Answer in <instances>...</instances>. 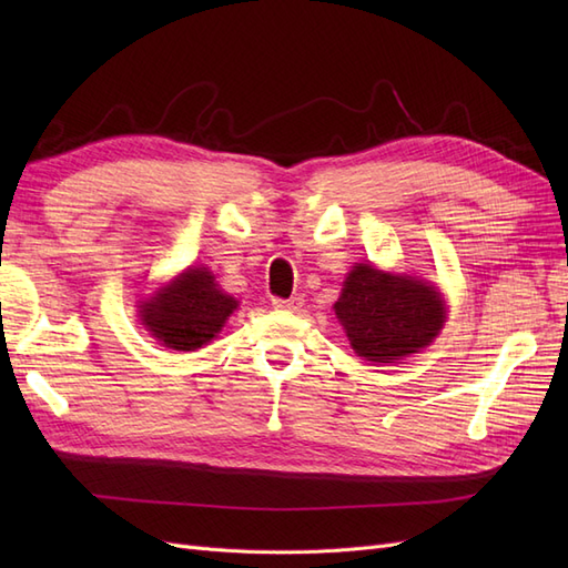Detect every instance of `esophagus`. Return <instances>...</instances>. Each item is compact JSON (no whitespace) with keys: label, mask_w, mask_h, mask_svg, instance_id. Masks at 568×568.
<instances>
[{"label":"esophagus","mask_w":568,"mask_h":568,"mask_svg":"<svg viewBox=\"0 0 568 568\" xmlns=\"http://www.w3.org/2000/svg\"><path fill=\"white\" fill-rule=\"evenodd\" d=\"M272 305L277 307V311H288V313H296L303 307V296H291V298H272Z\"/></svg>","instance_id":"obj_1"}]
</instances>
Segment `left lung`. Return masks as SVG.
<instances>
[{"label":"left lung","mask_w":568,"mask_h":568,"mask_svg":"<svg viewBox=\"0 0 568 568\" xmlns=\"http://www.w3.org/2000/svg\"><path fill=\"white\" fill-rule=\"evenodd\" d=\"M351 346L369 363L419 353L445 322L443 298L426 282L355 265L334 305Z\"/></svg>","instance_id":"1"}]
</instances>
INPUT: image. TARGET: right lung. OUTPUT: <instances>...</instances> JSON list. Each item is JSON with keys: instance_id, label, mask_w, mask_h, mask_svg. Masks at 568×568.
<instances>
[{"instance_id": "1", "label": "right lung", "mask_w": 568, "mask_h": 568, "mask_svg": "<svg viewBox=\"0 0 568 568\" xmlns=\"http://www.w3.org/2000/svg\"><path fill=\"white\" fill-rule=\"evenodd\" d=\"M234 307L236 301L222 294L209 270L189 267L180 280L142 305V320L163 346L194 351L220 332Z\"/></svg>"}]
</instances>
